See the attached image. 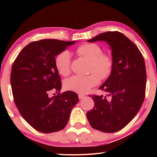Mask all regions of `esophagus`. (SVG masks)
Listing matches in <instances>:
<instances>
[{
  "label": "esophagus",
  "instance_id": "obj_1",
  "mask_svg": "<svg viewBox=\"0 0 157 157\" xmlns=\"http://www.w3.org/2000/svg\"><path fill=\"white\" fill-rule=\"evenodd\" d=\"M86 96L83 94H78V98L79 99H83V98H85Z\"/></svg>",
  "mask_w": 157,
  "mask_h": 157
}]
</instances>
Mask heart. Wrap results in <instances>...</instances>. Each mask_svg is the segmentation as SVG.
Listing matches in <instances>:
<instances>
[{
	"mask_svg": "<svg viewBox=\"0 0 157 157\" xmlns=\"http://www.w3.org/2000/svg\"><path fill=\"white\" fill-rule=\"evenodd\" d=\"M77 51L91 61L89 71L92 73L87 76L74 75L71 76L63 81V86L68 91L84 94L99 83L100 76L104 79L110 76L113 70V61L110 54L102 53V48L96 44L81 45L77 48ZM55 66L62 76L69 74L70 53L65 50L59 53L55 59Z\"/></svg>",
	"mask_w": 157,
	"mask_h": 157,
	"instance_id": "obj_1",
	"label": "heart"
}]
</instances>
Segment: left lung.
Here are the masks:
<instances>
[{
    "mask_svg": "<svg viewBox=\"0 0 157 157\" xmlns=\"http://www.w3.org/2000/svg\"><path fill=\"white\" fill-rule=\"evenodd\" d=\"M87 41H106L113 61L112 72L99 87L107 95H93L94 107L88 111L87 119L94 129L118 132L134 119L143 104L147 83L144 60L136 45L119 32L101 33Z\"/></svg>",
    "mask_w": 157,
    "mask_h": 157,
    "instance_id": "obj_1",
    "label": "left lung"
}]
</instances>
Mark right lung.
<instances>
[{
    "instance_id": "1",
    "label": "right lung",
    "mask_w": 157,
    "mask_h": 157,
    "mask_svg": "<svg viewBox=\"0 0 157 157\" xmlns=\"http://www.w3.org/2000/svg\"><path fill=\"white\" fill-rule=\"evenodd\" d=\"M76 41L43 39L23 48L10 73L14 101L25 121L36 130L52 133L65 127L78 95L68 91L50 97L51 91L61 89L55 56Z\"/></svg>"
}]
</instances>
